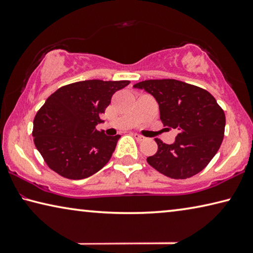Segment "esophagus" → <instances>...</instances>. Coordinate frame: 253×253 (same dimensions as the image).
Instances as JSON below:
<instances>
[{"instance_id":"34e87169","label":"esophagus","mask_w":253,"mask_h":253,"mask_svg":"<svg viewBox=\"0 0 253 253\" xmlns=\"http://www.w3.org/2000/svg\"><path fill=\"white\" fill-rule=\"evenodd\" d=\"M132 136L135 137V138L138 140V142H144V140H146V137H144L142 135H138V134H132Z\"/></svg>"}]
</instances>
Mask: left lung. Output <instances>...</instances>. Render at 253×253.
Instances as JSON below:
<instances>
[{
	"instance_id": "1",
	"label": "left lung",
	"mask_w": 253,
	"mask_h": 253,
	"mask_svg": "<svg viewBox=\"0 0 253 253\" xmlns=\"http://www.w3.org/2000/svg\"><path fill=\"white\" fill-rule=\"evenodd\" d=\"M155 98L161 121L176 128L173 144L155 139L158 149L148 164L165 176L188 178L205 169L219 151L224 136L225 115L211 93L175 79L145 80L134 84Z\"/></svg>"
}]
</instances>
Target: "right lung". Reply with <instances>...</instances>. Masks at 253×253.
I'll return each instance as SVG.
<instances>
[{"label": "right lung", "mask_w": 253, "mask_h": 253, "mask_svg": "<svg viewBox=\"0 0 253 253\" xmlns=\"http://www.w3.org/2000/svg\"><path fill=\"white\" fill-rule=\"evenodd\" d=\"M128 80H84L59 88L38 111L34 145L46 165L61 176L83 179L109 162L121 135L107 136L96 126L116 91Z\"/></svg>", "instance_id": "obj_1"}]
</instances>
